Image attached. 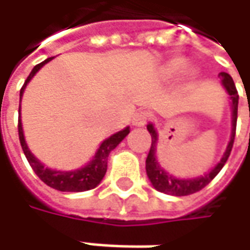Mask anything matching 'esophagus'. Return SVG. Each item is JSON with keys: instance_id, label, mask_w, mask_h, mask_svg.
Wrapping results in <instances>:
<instances>
[{"instance_id": "esophagus-1", "label": "esophagus", "mask_w": 250, "mask_h": 250, "mask_svg": "<svg viewBox=\"0 0 250 250\" xmlns=\"http://www.w3.org/2000/svg\"><path fill=\"white\" fill-rule=\"evenodd\" d=\"M149 120L150 114L147 111H138V112L133 115V118H132V124H133L135 126H145L146 122Z\"/></svg>"}]
</instances>
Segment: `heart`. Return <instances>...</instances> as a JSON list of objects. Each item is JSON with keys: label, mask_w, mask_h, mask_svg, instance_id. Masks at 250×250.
Listing matches in <instances>:
<instances>
[{"label": "heart", "mask_w": 250, "mask_h": 250, "mask_svg": "<svg viewBox=\"0 0 250 250\" xmlns=\"http://www.w3.org/2000/svg\"><path fill=\"white\" fill-rule=\"evenodd\" d=\"M185 60H182V58H175V60H172L171 62L167 65V73L168 75H177L181 71H184V68H185Z\"/></svg>", "instance_id": "1"}]
</instances>
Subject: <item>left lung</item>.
Returning <instances> with one entry per match:
<instances>
[{
  "mask_svg": "<svg viewBox=\"0 0 250 250\" xmlns=\"http://www.w3.org/2000/svg\"><path fill=\"white\" fill-rule=\"evenodd\" d=\"M218 76L221 78V82H223L224 87L228 91V94L231 96V101H232V133H231V140H229V143L227 146L223 159L208 174L203 175V177L193 178V179H178V178H174L172 175H168L167 172L160 167L157 160H156L157 133L153 128V125L149 124L147 130L151 135V146H150L149 154H147V159H146V172H147V177H149L151 185L156 188L159 192L167 193V195H174V196H187V195L196 193L214 179V177L221 171V168L224 167V164L229 157L232 146H234V139H235L236 118H238V99H239V96H238V91H236L235 83H234L232 78L228 73L221 72Z\"/></svg>",
  "mask_w": 250,
  "mask_h": 250,
  "instance_id": "1",
  "label": "left lung"
}]
</instances>
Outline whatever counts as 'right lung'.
<instances>
[{
    "mask_svg": "<svg viewBox=\"0 0 250 250\" xmlns=\"http://www.w3.org/2000/svg\"><path fill=\"white\" fill-rule=\"evenodd\" d=\"M50 60H53V58H47L43 62L37 63L32 69V72L27 76V79L24 81V84L21 89V99H22V94H23L26 84L29 83V81L33 78L36 72L43 66L44 63L48 62ZM19 110H21V105H19ZM18 132H19L21 146H22L26 159L29 161L30 167L33 168L36 175L40 178L45 185L54 188L57 190H61V192H83V190L93 189V188H96L100 184L101 179L105 175V171H107V163H108V156H110L111 150L115 149L122 142V139L129 133V128L120 130V132H117L112 136H110L108 139L104 140L101 143L100 147H99V150H97L94 159L91 160L87 166H84L81 169H76V171H55V169L44 167L43 164L34 157L33 154L30 153V150L27 149V146H26L21 118L18 121Z\"/></svg>",
    "mask_w": 250,
    "mask_h": 250,
    "instance_id": "obj_1",
    "label": "right lung"
}]
</instances>
